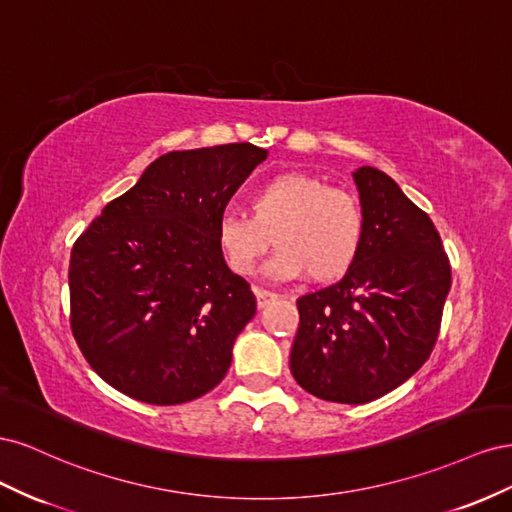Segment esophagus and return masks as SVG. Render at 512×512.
Returning <instances> with one entry per match:
<instances>
[{"mask_svg":"<svg viewBox=\"0 0 512 512\" xmlns=\"http://www.w3.org/2000/svg\"><path fill=\"white\" fill-rule=\"evenodd\" d=\"M254 294H256V301H258L260 309L277 301V294L271 290H265V288H254Z\"/></svg>","mask_w":512,"mask_h":512,"instance_id":"1","label":"esophagus"}]
</instances>
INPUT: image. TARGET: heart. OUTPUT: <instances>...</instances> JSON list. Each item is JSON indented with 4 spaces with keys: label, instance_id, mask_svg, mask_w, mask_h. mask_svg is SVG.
I'll list each match as a JSON object with an SVG mask.
<instances>
[{
    "label": "heart",
    "instance_id": "obj_1",
    "mask_svg": "<svg viewBox=\"0 0 512 512\" xmlns=\"http://www.w3.org/2000/svg\"><path fill=\"white\" fill-rule=\"evenodd\" d=\"M365 232L361 203L344 188L305 173H284L247 196V215L224 213L215 241L226 265L252 275L271 239L280 247L269 271L282 280L307 273L327 284L344 277L359 258Z\"/></svg>",
    "mask_w": 512,
    "mask_h": 512
}]
</instances>
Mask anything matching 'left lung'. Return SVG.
I'll list each match as a JSON object with an SVG mask.
<instances>
[{"mask_svg":"<svg viewBox=\"0 0 512 512\" xmlns=\"http://www.w3.org/2000/svg\"><path fill=\"white\" fill-rule=\"evenodd\" d=\"M365 232L352 269L297 299L290 371L307 393L367 404L414 376L438 342L451 262L429 215L382 170L354 173Z\"/></svg>","mask_w":512,"mask_h":512,"instance_id":"left-lung-1","label":"left lung"}]
</instances>
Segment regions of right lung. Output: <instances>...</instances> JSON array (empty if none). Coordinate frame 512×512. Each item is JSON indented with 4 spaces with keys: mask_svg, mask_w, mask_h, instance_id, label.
Masks as SVG:
<instances>
[{
    "mask_svg": "<svg viewBox=\"0 0 512 512\" xmlns=\"http://www.w3.org/2000/svg\"><path fill=\"white\" fill-rule=\"evenodd\" d=\"M267 149L230 143L158 158L74 241L70 327L96 374L153 406L218 386L256 297L215 241Z\"/></svg>",
    "mask_w": 512,
    "mask_h": 512,
    "instance_id": "add662e5",
    "label": "right lung"
}]
</instances>
